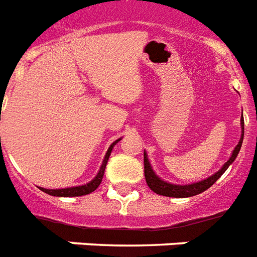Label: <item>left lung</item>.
Segmentation results:
<instances>
[{"label": "left lung", "mask_w": 257, "mask_h": 257, "mask_svg": "<svg viewBox=\"0 0 257 257\" xmlns=\"http://www.w3.org/2000/svg\"><path fill=\"white\" fill-rule=\"evenodd\" d=\"M243 117V116H241ZM241 139H240L239 144L236 145L235 151L232 152L231 159L223 165V168L220 169L219 172H216L215 175H212L211 177L203 180V181H199V183L189 184V185H175V184H169L163 181L161 179H159L155 172L152 171V167L149 164L148 157L144 153V175L145 180H147V184L148 187L152 189L155 193L161 196H167V197H191V196H196L201 193V192L207 191L208 188L212 187L213 184L220 179V176L223 175L224 172L227 171L228 167L235 161V159L237 157L240 152V148H241V144H243V137H244V120L241 118Z\"/></svg>", "instance_id": "8db88e82"}]
</instances>
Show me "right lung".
<instances>
[{"label": "right lung", "instance_id": "right-lung-1", "mask_svg": "<svg viewBox=\"0 0 257 257\" xmlns=\"http://www.w3.org/2000/svg\"><path fill=\"white\" fill-rule=\"evenodd\" d=\"M117 141H120V139ZM117 141H114L110 147H109L108 152L105 155V159L102 161V165H101L100 171L97 173V176L94 179L90 181V183L85 184V185H81V187H73V188H65V189H44L41 188L42 191L48 193V195L52 196H58V197H74V196H84V195H89V193H92L93 191H96L98 185L102 181V177H104V171L105 167H106V163H108V159L110 156V152H112V148L114 147Z\"/></svg>", "mask_w": 257, "mask_h": 257}]
</instances>
